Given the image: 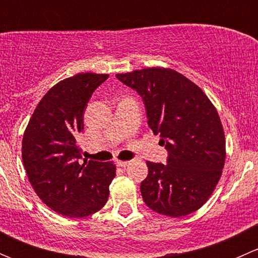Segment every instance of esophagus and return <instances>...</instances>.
I'll return each instance as SVG.
<instances>
[{
  "instance_id": "esophagus-1",
  "label": "esophagus",
  "mask_w": 258,
  "mask_h": 258,
  "mask_svg": "<svg viewBox=\"0 0 258 258\" xmlns=\"http://www.w3.org/2000/svg\"><path fill=\"white\" fill-rule=\"evenodd\" d=\"M130 162H131V161H116V165L118 166V167H126V166L130 165Z\"/></svg>"
}]
</instances>
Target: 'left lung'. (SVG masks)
I'll use <instances>...</instances> for the list:
<instances>
[{
  "label": "left lung",
  "mask_w": 258,
  "mask_h": 258,
  "mask_svg": "<svg viewBox=\"0 0 258 258\" xmlns=\"http://www.w3.org/2000/svg\"><path fill=\"white\" fill-rule=\"evenodd\" d=\"M116 77L144 101L150 128L160 135L167 161H147L141 194L151 210L171 217L197 211L222 173L226 141L222 123L204 91L170 69H144Z\"/></svg>",
  "instance_id": "obj_1"
}]
</instances>
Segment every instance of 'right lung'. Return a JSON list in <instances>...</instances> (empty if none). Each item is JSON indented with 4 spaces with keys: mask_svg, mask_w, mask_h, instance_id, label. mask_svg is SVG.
<instances>
[{
    "mask_svg": "<svg viewBox=\"0 0 258 258\" xmlns=\"http://www.w3.org/2000/svg\"><path fill=\"white\" fill-rule=\"evenodd\" d=\"M108 75L79 74L43 96L22 140V161L37 196L54 212L86 217L102 209L116 175L112 162L83 161L77 136L96 88Z\"/></svg>",
    "mask_w": 258,
    "mask_h": 258,
    "instance_id": "add662e5",
    "label": "right lung"
}]
</instances>
